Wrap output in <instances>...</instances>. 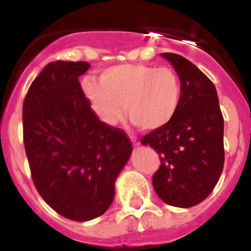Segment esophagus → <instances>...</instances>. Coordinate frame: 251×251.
Wrapping results in <instances>:
<instances>
[{
    "label": "esophagus",
    "mask_w": 251,
    "mask_h": 251,
    "mask_svg": "<svg viewBox=\"0 0 251 251\" xmlns=\"http://www.w3.org/2000/svg\"><path fill=\"white\" fill-rule=\"evenodd\" d=\"M130 139H132V142H133V145L136 146H139L141 145V142H139V139L138 138H136V137H130Z\"/></svg>",
    "instance_id": "obj_1"
}]
</instances>
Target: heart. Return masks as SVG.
I'll return each instance as SVG.
<instances>
[{"instance_id": "1", "label": "heart", "mask_w": 251, "mask_h": 251, "mask_svg": "<svg viewBox=\"0 0 251 251\" xmlns=\"http://www.w3.org/2000/svg\"><path fill=\"white\" fill-rule=\"evenodd\" d=\"M84 94L101 122L113 126L126 112L137 127L146 130L165 127L175 118L182 86L171 68L126 64L108 68L99 81L85 79Z\"/></svg>"}]
</instances>
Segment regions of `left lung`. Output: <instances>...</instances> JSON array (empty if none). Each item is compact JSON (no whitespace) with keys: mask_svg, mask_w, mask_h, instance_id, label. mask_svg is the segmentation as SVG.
<instances>
[{"mask_svg":"<svg viewBox=\"0 0 251 251\" xmlns=\"http://www.w3.org/2000/svg\"><path fill=\"white\" fill-rule=\"evenodd\" d=\"M178 74L182 98L175 118L141 139L159 154L153 188L167 205L191 207L211 194L224 168V118L216 88L181 55L163 52Z\"/></svg>","mask_w":251,"mask_h":251,"instance_id":"obj_1","label":"left lung"}]
</instances>
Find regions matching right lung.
I'll return each mask as SVG.
<instances>
[{"label": "right lung", "mask_w": 251, "mask_h": 251, "mask_svg": "<svg viewBox=\"0 0 251 251\" xmlns=\"http://www.w3.org/2000/svg\"><path fill=\"white\" fill-rule=\"evenodd\" d=\"M89 68L85 61L49 63L22 105L35 187L51 208L74 221L108 210L115 179L132 152L127 134L101 122L85 98L79 76Z\"/></svg>", "instance_id": "right-lung-1"}]
</instances>
